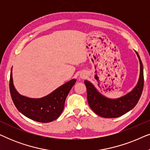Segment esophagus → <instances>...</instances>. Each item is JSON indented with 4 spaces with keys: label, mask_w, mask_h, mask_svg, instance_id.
<instances>
[{
    "label": "esophagus",
    "mask_w": 150,
    "mask_h": 150,
    "mask_svg": "<svg viewBox=\"0 0 150 150\" xmlns=\"http://www.w3.org/2000/svg\"><path fill=\"white\" fill-rule=\"evenodd\" d=\"M85 76H81V78H85Z\"/></svg>",
    "instance_id": "obj_1"
}]
</instances>
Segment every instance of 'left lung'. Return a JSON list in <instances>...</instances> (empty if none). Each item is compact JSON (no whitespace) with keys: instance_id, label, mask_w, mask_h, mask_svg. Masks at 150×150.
Segmentation results:
<instances>
[{"instance_id":"1","label":"left lung","mask_w":150,"mask_h":150,"mask_svg":"<svg viewBox=\"0 0 150 150\" xmlns=\"http://www.w3.org/2000/svg\"><path fill=\"white\" fill-rule=\"evenodd\" d=\"M136 53L140 62L139 80L134 89L126 96L117 99H109L100 93L90 82L84 81L87 88L88 103L92 110L98 115L104 118L118 117L130 111L137 105L143 91L144 76L142 62L138 53Z\"/></svg>"}]
</instances>
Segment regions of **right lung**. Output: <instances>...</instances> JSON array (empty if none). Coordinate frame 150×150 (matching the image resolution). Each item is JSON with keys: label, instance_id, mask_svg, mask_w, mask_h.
<instances>
[{"label": "right lung", "instance_id": "right-lung-1", "mask_svg": "<svg viewBox=\"0 0 150 150\" xmlns=\"http://www.w3.org/2000/svg\"><path fill=\"white\" fill-rule=\"evenodd\" d=\"M76 82V79L71 80L42 98H29L21 96L16 90L11 69L9 80L10 93L16 107L24 116L38 122L48 123L60 116L64 108L65 99Z\"/></svg>", "mask_w": 150, "mask_h": 150}]
</instances>
